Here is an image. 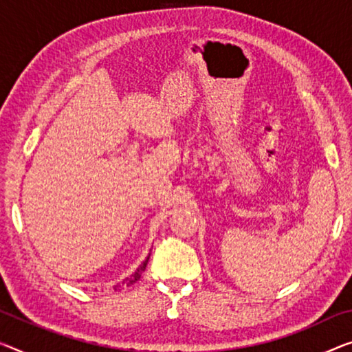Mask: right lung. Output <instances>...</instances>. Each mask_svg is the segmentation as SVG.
Returning a JSON list of instances; mask_svg holds the SVG:
<instances>
[{
  "instance_id": "right-lung-1",
  "label": "right lung",
  "mask_w": 352,
  "mask_h": 352,
  "mask_svg": "<svg viewBox=\"0 0 352 352\" xmlns=\"http://www.w3.org/2000/svg\"><path fill=\"white\" fill-rule=\"evenodd\" d=\"M148 261H149V256L144 259V261L140 264V266L137 267V270H135V272L132 274V275H129V277H126L122 280L121 283H118V285H115V291H120L122 286H131V285H133L135 282H138L140 280V277H142V274L144 272V269H146V266H148Z\"/></svg>"
}]
</instances>
